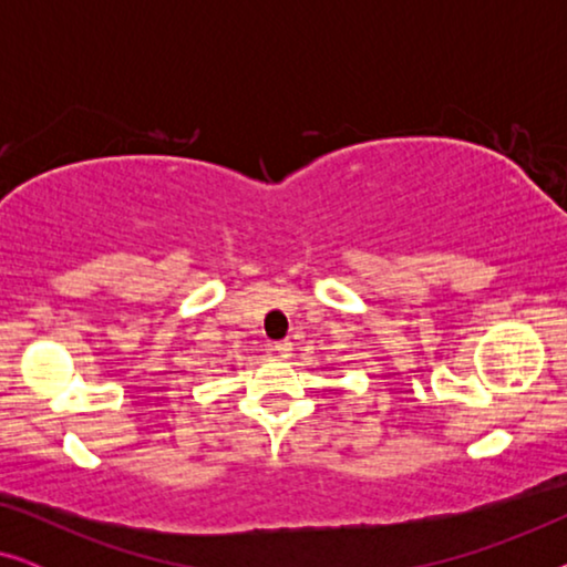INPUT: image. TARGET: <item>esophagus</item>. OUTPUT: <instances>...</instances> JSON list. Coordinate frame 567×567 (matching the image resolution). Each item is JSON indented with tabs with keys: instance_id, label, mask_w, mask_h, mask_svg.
<instances>
[{
	"instance_id": "esophagus-1",
	"label": "esophagus",
	"mask_w": 567,
	"mask_h": 567,
	"mask_svg": "<svg viewBox=\"0 0 567 567\" xmlns=\"http://www.w3.org/2000/svg\"><path fill=\"white\" fill-rule=\"evenodd\" d=\"M274 351L281 355V359H286V355H289V351H291V343H289V340H278V343H274Z\"/></svg>"
}]
</instances>
